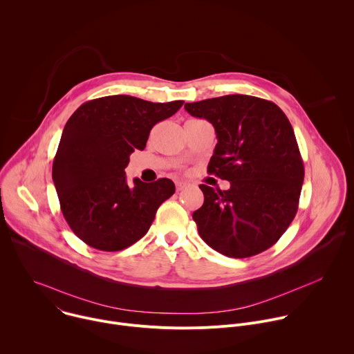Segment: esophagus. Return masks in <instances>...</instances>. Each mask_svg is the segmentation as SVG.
<instances>
[{
  "label": "esophagus",
  "mask_w": 354,
  "mask_h": 354,
  "mask_svg": "<svg viewBox=\"0 0 354 354\" xmlns=\"http://www.w3.org/2000/svg\"><path fill=\"white\" fill-rule=\"evenodd\" d=\"M176 190H182V189H185L186 186H187V182H183V180H176Z\"/></svg>",
  "instance_id": "esophagus-1"
}]
</instances>
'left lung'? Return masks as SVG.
Listing matches in <instances>:
<instances>
[{
  "label": "left lung",
  "instance_id": "8db88e82",
  "mask_svg": "<svg viewBox=\"0 0 354 354\" xmlns=\"http://www.w3.org/2000/svg\"><path fill=\"white\" fill-rule=\"evenodd\" d=\"M207 120L218 143L208 172L227 190L200 185L203 205L193 212L201 239L218 253L245 259L278 242L293 221L304 179L293 128L274 102L229 94L185 104Z\"/></svg>",
  "mask_w": 354,
  "mask_h": 354
}]
</instances>
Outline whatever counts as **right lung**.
Wrapping results in <instances>:
<instances>
[{"label": "right lung", "mask_w": 354, "mask_h": 354, "mask_svg": "<svg viewBox=\"0 0 354 354\" xmlns=\"http://www.w3.org/2000/svg\"><path fill=\"white\" fill-rule=\"evenodd\" d=\"M182 105V100L106 95L72 113L53 162V180L68 225L86 245L102 252L132 246L175 193L167 178L153 183L135 178L129 185L125 168L135 150H145L153 127Z\"/></svg>", "instance_id": "1"}]
</instances>
